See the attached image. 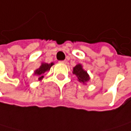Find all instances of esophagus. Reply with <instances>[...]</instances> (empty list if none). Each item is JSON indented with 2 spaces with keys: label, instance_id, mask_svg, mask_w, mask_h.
<instances>
[{
  "label": "esophagus",
  "instance_id": "obj_1",
  "mask_svg": "<svg viewBox=\"0 0 131 131\" xmlns=\"http://www.w3.org/2000/svg\"><path fill=\"white\" fill-rule=\"evenodd\" d=\"M60 63H67V60H61V61H60Z\"/></svg>",
  "mask_w": 131,
  "mask_h": 131
}]
</instances>
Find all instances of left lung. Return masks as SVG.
<instances>
[{
    "label": "left lung",
    "mask_w": 131,
    "mask_h": 131,
    "mask_svg": "<svg viewBox=\"0 0 131 131\" xmlns=\"http://www.w3.org/2000/svg\"><path fill=\"white\" fill-rule=\"evenodd\" d=\"M73 73L78 77V81L81 83H85L90 79L89 75L88 74V73L85 71L83 70L82 66L81 64H78L74 68Z\"/></svg>",
    "instance_id": "1"
}]
</instances>
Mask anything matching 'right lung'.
<instances>
[{
	"instance_id": "add662e5",
	"label": "right lung",
	"mask_w": 131,
	"mask_h": 131,
	"mask_svg": "<svg viewBox=\"0 0 131 131\" xmlns=\"http://www.w3.org/2000/svg\"><path fill=\"white\" fill-rule=\"evenodd\" d=\"M53 63H42V65L39 67V68H38L37 70H36L35 71V74H36L38 77H39V80H41L42 78H43V74L46 72V71H47L50 69L51 66L53 65Z\"/></svg>"
}]
</instances>
